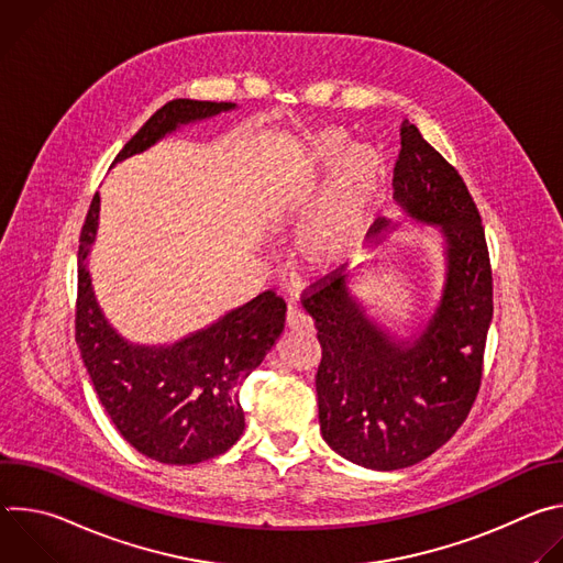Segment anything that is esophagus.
Wrapping results in <instances>:
<instances>
[{"label": "esophagus", "mask_w": 563, "mask_h": 563, "mask_svg": "<svg viewBox=\"0 0 563 563\" xmlns=\"http://www.w3.org/2000/svg\"><path fill=\"white\" fill-rule=\"evenodd\" d=\"M287 325L291 330H302V328L311 325V320L302 307H298L296 302H289L287 305Z\"/></svg>", "instance_id": "1"}]
</instances>
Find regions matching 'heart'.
Returning a JSON list of instances; mask_svg holds the SVG:
<instances>
[{
	"instance_id": "b5f03b06",
	"label": "heart",
	"mask_w": 563,
	"mask_h": 563,
	"mask_svg": "<svg viewBox=\"0 0 563 563\" xmlns=\"http://www.w3.org/2000/svg\"><path fill=\"white\" fill-rule=\"evenodd\" d=\"M347 144L350 137L341 129L320 131L309 142L307 165L311 169L330 167L340 159L323 198L298 235V250L313 267H334L358 250L369 207L385 176L376 146L354 144L345 152Z\"/></svg>"
}]
</instances>
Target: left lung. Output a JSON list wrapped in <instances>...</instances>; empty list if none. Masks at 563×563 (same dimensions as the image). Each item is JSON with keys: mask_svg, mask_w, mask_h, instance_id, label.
Listing matches in <instances>:
<instances>
[{"mask_svg": "<svg viewBox=\"0 0 563 563\" xmlns=\"http://www.w3.org/2000/svg\"><path fill=\"white\" fill-rule=\"evenodd\" d=\"M394 200L441 227L448 276L428 328L398 343L365 316L345 276L311 283L302 305L323 350L316 372L318 421L328 445L372 467L400 470L434 454L467 419L484 378L493 320V267L478 209L448 159L404 120ZM387 220L378 218L369 233Z\"/></svg>", "mask_w": 563, "mask_h": 563, "instance_id": "1", "label": "left lung"}]
</instances>
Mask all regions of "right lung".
I'll return each mask as SVG.
<instances>
[{"instance_id":"1","label":"right lung","mask_w":563,"mask_h":563,"mask_svg":"<svg viewBox=\"0 0 563 563\" xmlns=\"http://www.w3.org/2000/svg\"><path fill=\"white\" fill-rule=\"evenodd\" d=\"M233 107L231 102L172 100L142 124L115 163L148 148L180 124ZM98 213L100 196L96 194L79 233L75 341L100 404L120 434L159 463L189 465L227 452L245 430V412L235 389L263 363L285 330V300L267 289L176 345H129L102 316L85 267L96 240Z\"/></svg>"}]
</instances>
